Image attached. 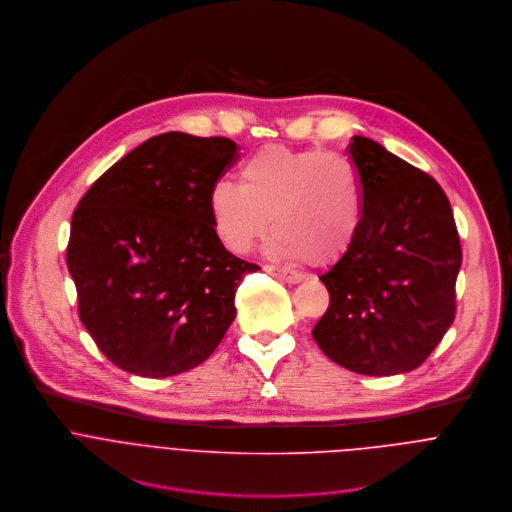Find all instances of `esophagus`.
Wrapping results in <instances>:
<instances>
[{"label": "esophagus", "instance_id": "obj_1", "mask_svg": "<svg viewBox=\"0 0 512 512\" xmlns=\"http://www.w3.org/2000/svg\"><path fill=\"white\" fill-rule=\"evenodd\" d=\"M264 270H266L268 274H272L274 278H278V280L286 282V284H298V282L304 278L302 274H298V272H294V270H288V268H280V266H272V264L264 266Z\"/></svg>", "mask_w": 512, "mask_h": 512}]
</instances>
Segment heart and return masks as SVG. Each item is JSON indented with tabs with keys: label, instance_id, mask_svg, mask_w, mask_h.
I'll list each match as a JSON object with an SVG mask.
<instances>
[{
	"label": "heart",
	"instance_id": "heart-1",
	"mask_svg": "<svg viewBox=\"0 0 512 512\" xmlns=\"http://www.w3.org/2000/svg\"><path fill=\"white\" fill-rule=\"evenodd\" d=\"M208 210L218 240L246 254L270 228L268 250L318 266L342 260L364 220V184L344 156L324 150L264 146L240 168V186L216 182Z\"/></svg>",
	"mask_w": 512,
	"mask_h": 512
}]
</instances>
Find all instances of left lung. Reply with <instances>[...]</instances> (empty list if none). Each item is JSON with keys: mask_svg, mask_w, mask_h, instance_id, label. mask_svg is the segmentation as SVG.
<instances>
[{"mask_svg": "<svg viewBox=\"0 0 512 512\" xmlns=\"http://www.w3.org/2000/svg\"><path fill=\"white\" fill-rule=\"evenodd\" d=\"M348 152L364 220L350 252L320 276L330 304L312 336L332 362L392 376L420 366L454 320L460 238L434 178L362 136Z\"/></svg>", "mask_w": 512, "mask_h": 512, "instance_id": "8db88e82", "label": "left lung"}]
</instances>
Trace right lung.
<instances>
[{
	"instance_id": "1",
	"label": "right lung",
	"mask_w": 512,
	"mask_h": 512,
	"mask_svg": "<svg viewBox=\"0 0 512 512\" xmlns=\"http://www.w3.org/2000/svg\"><path fill=\"white\" fill-rule=\"evenodd\" d=\"M228 138L166 132L82 196L66 250L80 320L118 368L166 378L202 364L236 318L258 266L218 240L210 188L238 160Z\"/></svg>"
}]
</instances>
